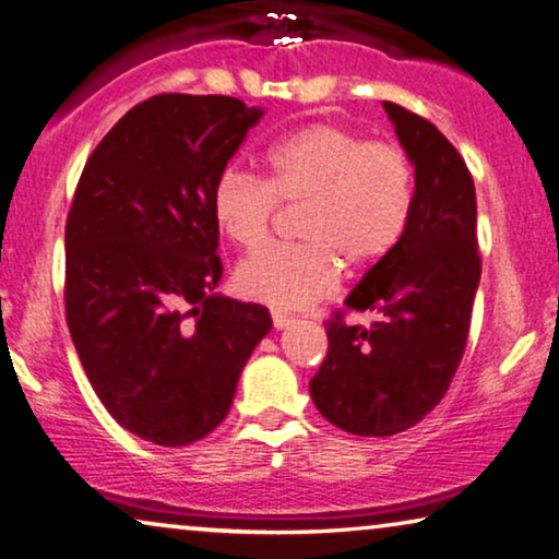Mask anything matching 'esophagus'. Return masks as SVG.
Wrapping results in <instances>:
<instances>
[{"label":"esophagus","instance_id":"1","mask_svg":"<svg viewBox=\"0 0 559 559\" xmlns=\"http://www.w3.org/2000/svg\"><path fill=\"white\" fill-rule=\"evenodd\" d=\"M290 321H294V319H290V317H288V313L273 311V326H276V329H286V326L290 324Z\"/></svg>","mask_w":559,"mask_h":559}]
</instances>
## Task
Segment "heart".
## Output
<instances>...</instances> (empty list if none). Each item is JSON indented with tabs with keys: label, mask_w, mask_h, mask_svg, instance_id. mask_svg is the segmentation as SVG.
Returning a JSON list of instances; mask_svg holds the SVG:
<instances>
[{
	"label": "heart",
	"mask_w": 559,
	"mask_h": 559,
	"mask_svg": "<svg viewBox=\"0 0 559 559\" xmlns=\"http://www.w3.org/2000/svg\"><path fill=\"white\" fill-rule=\"evenodd\" d=\"M263 179L219 171L212 217L238 248L269 240L278 204H301L296 246L263 250L235 271V288L273 309H304L334 294L342 263L355 271L395 253L415 210V164L395 141L334 123H309L263 152Z\"/></svg>",
	"instance_id": "obj_1"
}]
</instances>
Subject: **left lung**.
Segmentation results:
<instances>
[{"label":"left lung","mask_w":559,"mask_h":559,"mask_svg":"<svg viewBox=\"0 0 559 559\" xmlns=\"http://www.w3.org/2000/svg\"><path fill=\"white\" fill-rule=\"evenodd\" d=\"M415 164V210L403 242L326 319L329 349L309 388L319 413L355 436H395L440 403L466 352L481 278L474 177L433 123L384 100ZM347 310H377L352 328Z\"/></svg>","instance_id":"obj_1"}]
</instances>
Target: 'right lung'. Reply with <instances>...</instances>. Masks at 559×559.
Wrapping results in <instances>:
<instances>
[{
    "instance_id": "1",
    "label": "right lung",
    "mask_w": 559,
    "mask_h": 559,
    "mask_svg": "<svg viewBox=\"0 0 559 559\" xmlns=\"http://www.w3.org/2000/svg\"><path fill=\"white\" fill-rule=\"evenodd\" d=\"M261 119L233 96L159 93L100 139L66 223V317L85 374L129 433L187 445L233 405L261 304L223 278L212 187Z\"/></svg>"
}]
</instances>
